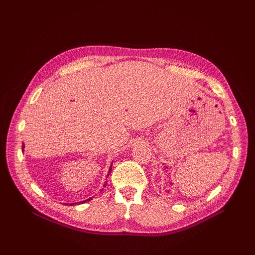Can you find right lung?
Listing matches in <instances>:
<instances>
[{"label":"right lung","mask_w":255,"mask_h":255,"mask_svg":"<svg viewBox=\"0 0 255 255\" xmlns=\"http://www.w3.org/2000/svg\"><path fill=\"white\" fill-rule=\"evenodd\" d=\"M24 148H25V146H24V143H23V145H22V151H24ZM111 170H112V165H111V168H110V170H109V174H107V177L110 176V172H111ZM103 186L105 187V184L103 185ZM89 200H90V199H87V200H85V201H82V202H79V203H85V202L89 201ZM73 204H74V203H73ZM70 205H72V203H71Z\"/></svg>","instance_id":"1"}]
</instances>
